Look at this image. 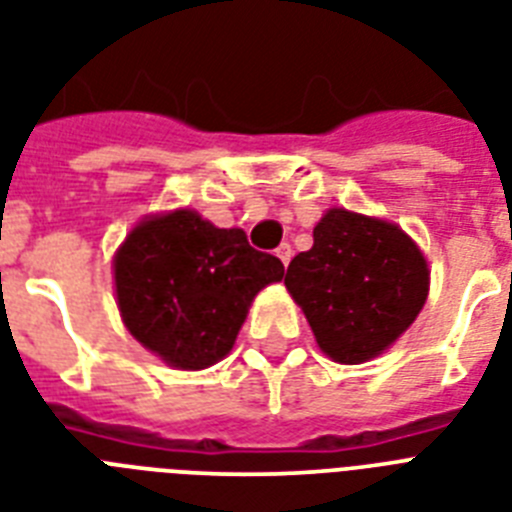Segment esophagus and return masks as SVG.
I'll return each mask as SVG.
<instances>
[{
  "label": "esophagus",
  "instance_id": "1",
  "mask_svg": "<svg viewBox=\"0 0 512 512\" xmlns=\"http://www.w3.org/2000/svg\"><path fill=\"white\" fill-rule=\"evenodd\" d=\"M276 257H278V260H281V263H284V265H289V263H292V257H294V249L289 247V244H281V247L276 249Z\"/></svg>",
  "mask_w": 512,
  "mask_h": 512
}]
</instances>
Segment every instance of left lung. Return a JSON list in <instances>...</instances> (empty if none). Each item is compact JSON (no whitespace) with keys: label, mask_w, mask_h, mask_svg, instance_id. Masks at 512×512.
I'll use <instances>...</instances> for the list:
<instances>
[{"label":"left lung","mask_w":512,"mask_h":512,"mask_svg":"<svg viewBox=\"0 0 512 512\" xmlns=\"http://www.w3.org/2000/svg\"><path fill=\"white\" fill-rule=\"evenodd\" d=\"M315 342L331 360L357 365L405 334L429 297V265L394 223L331 207L284 278Z\"/></svg>","instance_id":"8db88e82"}]
</instances>
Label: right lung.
<instances>
[{
	"mask_svg": "<svg viewBox=\"0 0 512 512\" xmlns=\"http://www.w3.org/2000/svg\"><path fill=\"white\" fill-rule=\"evenodd\" d=\"M112 270L128 331L181 371L223 360L255 294L284 278L281 260L249 247L242 228H218L194 210L141 220Z\"/></svg>",
	"mask_w": 512,
	"mask_h": 512,
	"instance_id": "obj_1",
	"label": "right lung"
}]
</instances>
